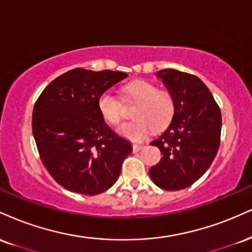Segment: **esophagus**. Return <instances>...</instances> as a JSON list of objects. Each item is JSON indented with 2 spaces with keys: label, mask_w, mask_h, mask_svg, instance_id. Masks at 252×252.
<instances>
[{
  "label": "esophagus",
  "mask_w": 252,
  "mask_h": 252,
  "mask_svg": "<svg viewBox=\"0 0 252 252\" xmlns=\"http://www.w3.org/2000/svg\"><path fill=\"white\" fill-rule=\"evenodd\" d=\"M142 149H143V145L142 144H137V143L132 144V150H134V153H137V151L142 150Z\"/></svg>",
  "instance_id": "obj_1"
}]
</instances>
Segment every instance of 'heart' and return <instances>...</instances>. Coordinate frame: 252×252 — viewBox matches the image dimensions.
<instances>
[{
  "instance_id": "obj_1",
  "label": "heart",
  "mask_w": 252,
  "mask_h": 252,
  "mask_svg": "<svg viewBox=\"0 0 252 252\" xmlns=\"http://www.w3.org/2000/svg\"><path fill=\"white\" fill-rule=\"evenodd\" d=\"M129 102L137 103L134 109L136 120L123 124L120 132L134 141L144 138L151 130L162 131L170 124L176 113L175 96L169 90L158 89L147 81H136L126 86ZM99 113L107 122L117 126L126 116L123 103L113 93L104 92L97 101Z\"/></svg>"
}]
</instances>
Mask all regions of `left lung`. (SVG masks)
<instances>
[{"mask_svg":"<svg viewBox=\"0 0 252 252\" xmlns=\"http://www.w3.org/2000/svg\"><path fill=\"white\" fill-rule=\"evenodd\" d=\"M157 76L175 96L176 113L168 129L151 142L163 157L149 175L157 187L175 191L195 183L211 165L220 143L222 114L195 75L163 69Z\"/></svg>","mask_w":252,"mask_h":252,"instance_id":"1","label":"left lung"}]
</instances>
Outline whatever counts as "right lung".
<instances>
[{
    "mask_svg": "<svg viewBox=\"0 0 252 252\" xmlns=\"http://www.w3.org/2000/svg\"><path fill=\"white\" fill-rule=\"evenodd\" d=\"M128 75L72 69L51 81L35 102L32 134L51 177L69 191L98 195L113 187L131 144L104 122L97 101Z\"/></svg>",
    "mask_w": 252,
    "mask_h": 252,
    "instance_id": "1",
    "label": "right lung"
}]
</instances>
